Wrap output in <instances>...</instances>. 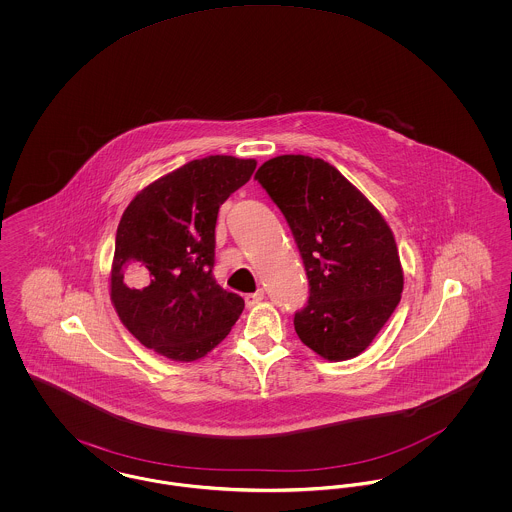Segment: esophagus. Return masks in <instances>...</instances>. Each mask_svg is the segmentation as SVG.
Segmentation results:
<instances>
[{"label": "esophagus", "instance_id": "1", "mask_svg": "<svg viewBox=\"0 0 512 512\" xmlns=\"http://www.w3.org/2000/svg\"><path fill=\"white\" fill-rule=\"evenodd\" d=\"M263 299H265V292H263V290H257L255 293L245 295V305H247V307H255V305L261 303Z\"/></svg>", "mask_w": 512, "mask_h": 512}]
</instances>
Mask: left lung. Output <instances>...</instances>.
I'll return each mask as SVG.
<instances>
[{
    "label": "left lung",
    "mask_w": 512,
    "mask_h": 512,
    "mask_svg": "<svg viewBox=\"0 0 512 512\" xmlns=\"http://www.w3.org/2000/svg\"><path fill=\"white\" fill-rule=\"evenodd\" d=\"M292 230L309 280L293 317L307 347L328 361L363 353L388 322L403 292V270L390 226L334 165L280 155L259 167Z\"/></svg>",
    "instance_id": "left-lung-1"
}]
</instances>
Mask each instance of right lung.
I'll return each instance as SVG.
<instances>
[{
    "mask_svg": "<svg viewBox=\"0 0 512 512\" xmlns=\"http://www.w3.org/2000/svg\"><path fill=\"white\" fill-rule=\"evenodd\" d=\"M257 163L230 155L195 159L155 180L122 215L111 299L128 332L172 361H195L228 336L244 311L215 276L220 205Z\"/></svg>",
    "mask_w": 512,
    "mask_h": 512,
    "instance_id": "right-lung-1",
    "label": "right lung"
}]
</instances>
